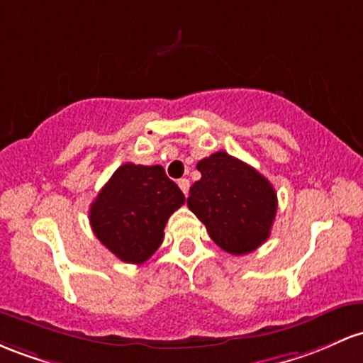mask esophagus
Listing matches in <instances>:
<instances>
[{"label": "esophagus", "instance_id": "1", "mask_svg": "<svg viewBox=\"0 0 363 363\" xmlns=\"http://www.w3.org/2000/svg\"><path fill=\"white\" fill-rule=\"evenodd\" d=\"M177 184H179V188H181L182 193L188 196V193H189V181H188V179H179Z\"/></svg>", "mask_w": 363, "mask_h": 363}]
</instances>
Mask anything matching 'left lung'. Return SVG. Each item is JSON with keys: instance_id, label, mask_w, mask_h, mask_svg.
Wrapping results in <instances>:
<instances>
[{"instance_id": "obj_1", "label": "left lung", "mask_w": 363, "mask_h": 363, "mask_svg": "<svg viewBox=\"0 0 363 363\" xmlns=\"http://www.w3.org/2000/svg\"><path fill=\"white\" fill-rule=\"evenodd\" d=\"M200 181L189 189L188 206L217 246L230 255L252 253L270 236L277 194L248 163L217 151L198 162Z\"/></svg>"}]
</instances>
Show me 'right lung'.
<instances>
[{
	"mask_svg": "<svg viewBox=\"0 0 363 363\" xmlns=\"http://www.w3.org/2000/svg\"><path fill=\"white\" fill-rule=\"evenodd\" d=\"M186 198L162 165L123 163L91 203L94 236L125 264H143L158 250L163 229Z\"/></svg>",
	"mask_w": 363,
	"mask_h": 363,
	"instance_id": "add662e5",
	"label": "right lung"
}]
</instances>
